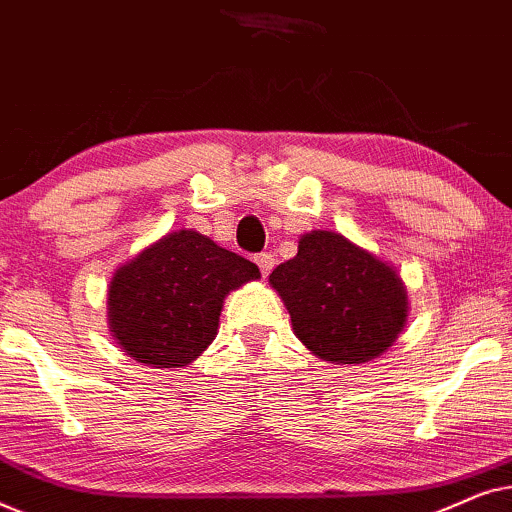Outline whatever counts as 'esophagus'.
<instances>
[{"mask_svg":"<svg viewBox=\"0 0 512 512\" xmlns=\"http://www.w3.org/2000/svg\"><path fill=\"white\" fill-rule=\"evenodd\" d=\"M256 263H258V268H261L263 277H268L270 270L275 268V256H272V254H258Z\"/></svg>","mask_w":512,"mask_h":512,"instance_id":"obj_1","label":"esophagus"}]
</instances>
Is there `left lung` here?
I'll return each mask as SVG.
<instances>
[{"label": "left lung", "mask_w": 512, "mask_h": 512, "mask_svg": "<svg viewBox=\"0 0 512 512\" xmlns=\"http://www.w3.org/2000/svg\"><path fill=\"white\" fill-rule=\"evenodd\" d=\"M296 338L321 361L368 363L408 321V289L389 261L335 230L300 235L298 254L270 275Z\"/></svg>", "instance_id": "8db88e82"}]
</instances>
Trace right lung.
Wrapping results in <instances>:
<instances>
[{
  "label": "right lung",
  "mask_w": 512,
  "mask_h": 512,
  "mask_svg": "<svg viewBox=\"0 0 512 512\" xmlns=\"http://www.w3.org/2000/svg\"><path fill=\"white\" fill-rule=\"evenodd\" d=\"M256 279V263L198 230H174L116 268L109 331L144 366L184 368L214 342L228 293Z\"/></svg>",
  "instance_id": "right-lung-1"
}]
</instances>
